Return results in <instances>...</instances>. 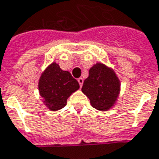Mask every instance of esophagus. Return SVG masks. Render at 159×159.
<instances>
[{
  "instance_id": "34e87169",
  "label": "esophagus",
  "mask_w": 159,
  "mask_h": 159,
  "mask_svg": "<svg viewBox=\"0 0 159 159\" xmlns=\"http://www.w3.org/2000/svg\"><path fill=\"white\" fill-rule=\"evenodd\" d=\"M78 82H79L80 86V87H81L82 85H83V82H84V80H83V78H80V79H78Z\"/></svg>"
}]
</instances>
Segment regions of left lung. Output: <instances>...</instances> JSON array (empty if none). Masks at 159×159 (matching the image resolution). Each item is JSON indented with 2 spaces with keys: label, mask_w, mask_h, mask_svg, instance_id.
Returning a JSON list of instances; mask_svg holds the SVG:
<instances>
[{
  "label": "left lung",
  "mask_w": 159,
  "mask_h": 159,
  "mask_svg": "<svg viewBox=\"0 0 159 159\" xmlns=\"http://www.w3.org/2000/svg\"><path fill=\"white\" fill-rule=\"evenodd\" d=\"M81 91L89 98L93 107L107 111L116 104L121 82L114 69L98 62L90 68Z\"/></svg>",
  "instance_id": "1"
}]
</instances>
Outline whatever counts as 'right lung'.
<instances>
[{"label": "right lung", "instance_id": "right-lung-1", "mask_svg": "<svg viewBox=\"0 0 159 159\" xmlns=\"http://www.w3.org/2000/svg\"><path fill=\"white\" fill-rule=\"evenodd\" d=\"M79 88V82L70 72L63 71L56 62H52L44 69L38 80L39 94L51 111L63 108L66 105L67 99Z\"/></svg>", "mask_w": 159, "mask_h": 159}]
</instances>
